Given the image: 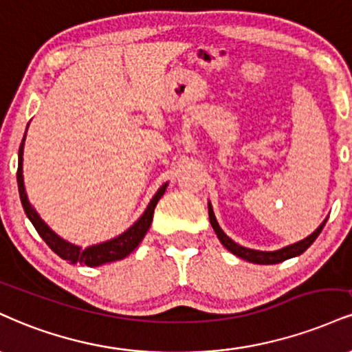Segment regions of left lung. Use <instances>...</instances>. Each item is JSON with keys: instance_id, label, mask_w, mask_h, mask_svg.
Masks as SVG:
<instances>
[{"instance_id": "obj_1", "label": "left lung", "mask_w": 352, "mask_h": 352, "mask_svg": "<svg viewBox=\"0 0 352 352\" xmlns=\"http://www.w3.org/2000/svg\"><path fill=\"white\" fill-rule=\"evenodd\" d=\"M208 214H210L211 226H213V230H214V232H217L218 239L221 241V244L224 245V248H226L228 251H231L232 254H234V256H238L244 261L254 262V264H278V262L290 259V257L300 256V254L305 252L308 248H310V245L313 244V241L318 238V234L321 232V230L324 228V223H326V219H324V221L321 223L318 228H316L315 232H311L308 238L298 241V243L287 245V248L278 249V251H274V252H264V251H254V249L243 248V245L236 244L234 241L228 238V236L223 232L221 228H219L217 218H214V213H213V208H211V205H208Z\"/></svg>"}]
</instances>
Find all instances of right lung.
Instances as JSON below:
<instances>
[{
  "label": "right lung",
  "mask_w": 352,
  "mask_h": 352,
  "mask_svg": "<svg viewBox=\"0 0 352 352\" xmlns=\"http://www.w3.org/2000/svg\"><path fill=\"white\" fill-rule=\"evenodd\" d=\"M23 149H24V139L19 146V162H18V188H19L21 203H23V208L26 211L28 218L31 219L34 228H36V231L39 232L41 238L45 241V244H47L49 248L57 254V256H60L62 259L69 261L70 264L80 262V264L88 265V267H96V265L107 264V262L124 259L126 256H129V254L138 248L144 236H146L147 230L151 228L152 218H154L155 205H157L160 197H162L165 188H167V184L159 188V192L154 195V198L151 200L149 206H147V210L144 211L142 217L139 218L128 231L122 232V234L118 236V238L107 241V243L90 245V248L87 249H80L78 245H74L58 238L47 224L42 221L39 214L36 213V210H34L31 203H29L26 188H24V180H23Z\"/></svg>",
  "instance_id": "1"
}]
</instances>
